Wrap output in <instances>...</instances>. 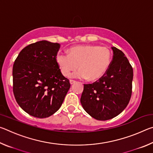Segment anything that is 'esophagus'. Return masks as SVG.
Listing matches in <instances>:
<instances>
[{
    "instance_id": "obj_1",
    "label": "esophagus",
    "mask_w": 153,
    "mask_h": 153,
    "mask_svg": "<svg viewBox=\"0 0 153 153\" xmlns=\"http://www.w3.org/2000/svg\"><path fill=\"white\" fill-rule=\"evenodd\" d=\"M69 82H70V84L72 85V84H75V83H76V81H74V80H72V79H70V80H69Z\"/></svg>"
}]
</instances>
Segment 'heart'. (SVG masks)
I'll return each mask as SVG.
<instances>
[{"mask_svg": "<svg viewBox=\"0 0 153 153\" xmlns=\"http://www.w3.org/2000/svg\"><path fill=\"white\" fill-rule=\"evenodd\" d=\"M69 54L59 53L56 61L64 76H69L79 66L71 77L97 81L104 76L112 61V52L108 47L93 45H78L71 48Z\"/></svg>", "mask_w": 153, "mask_h": 153, "instance_id": "obj_1", "label": "heart"}]
</instances>
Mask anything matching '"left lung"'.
<instances>
[{
	"label": "left lung",
	"mask_w": 153,
	"mask_h": 153,
	"mask_svg": "<svg viewBox=\"0 0 153 153\" xmlns=\"http://www.w3.org/2000/svg\"><path fill=\"white\" fill-rule=\"evenodd\" d=\"M109 68L98 81L84 84L80 102L87 113L97 120L117 116L128 105L131 95L133 69L122 51L112 47Z\"/></svg>",
	"instance_id": "8db88e82"
}]
</instances>
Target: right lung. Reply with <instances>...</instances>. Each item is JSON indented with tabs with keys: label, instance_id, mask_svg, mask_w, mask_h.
<instances>
[{
	"label": "right lung",
	"instance_id": "right-lung-1",
	"mask_svg": "<svg viewBox=\"0 0 153 153\" xmlns=\"http://www.w3.org/2000/svg\"><path fill=\"white\" fill-rule=\"evenodd\" d=\"M59 43L42 40L20 52L13 67V93L19 107L38 118L50 117L61 107L70 88L56 61Z\"/></svg>",
	"mask_w": 153,
	"mask_h": 153
}]
</instances>
